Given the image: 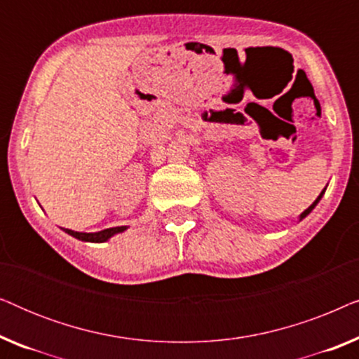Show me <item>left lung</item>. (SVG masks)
I'll use <instances>...</instances> for the list:
<instances>
[{
	"label": "left lung",
	"instance_id": "8db88e82",
	"mask_svg": "<svg viewBox=\"0 0 359 359\" xmlns=\"http://www.w3.org/2000/svg\"><path fill=\"white\" fill-rule=\"evenodd\" d=\"M322 194H323V191H322V193H320V196H318V198H317L316 201H313V203H312L311 205H309V208H307L306 210H304V212L301 214V219H304V217H306V215H307L309 212H311V210H312L313 208H316V205H317V203H318V201H320V198H322Z\"/></svg>",
	"mask_w": 359,
	"mask_h": 359
}]
</instances>
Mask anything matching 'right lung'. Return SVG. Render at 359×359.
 <instances>
[{"instance_id": "obj_1", "label": "right lung", "mask_w": 359, "mask_h": 359, "mask_svg": "<svg viewBox=\"0 0 359 359\" xmlns=\"http://www.w3.org/2000/svg\"><path fill=\"white\" fill-rule=\"evenodd\" d=\"M63 230H65L67 233H70L72 237L83 240V242H106V240L112 237L114 233H119V232H122V230H126V227H111V229L101 230V232H95V233L75 232V230H70V229H63Z\"/></svg>"}]
</instances>
